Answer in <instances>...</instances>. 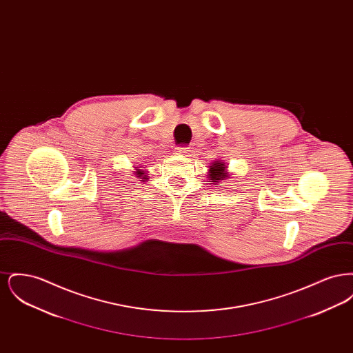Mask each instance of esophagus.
Returning <instances> with one entry per match:
<instances>
[{
  "label": "esophagus",
  "instance_id": "obj_1",
  "mask_svg": "<svg viewBox=\"0 0 353 353\" xmlns=\"http://www.w3.org/2000/svg\"><path fill=\"white\" fill-rule=\"evenodd\" d=\"M176 152H177V153H180V154H185V153L188 152V148H185V147H177V148H176Z\"/></svg>",
  "mask_w": 353,
  "mask_h": 353
}]
</instances>
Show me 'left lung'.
Segmentation results:
<instances>
[{
	"instance_id": "obj_1",
	"label": "left lung",
	"mask_w": 353,
	"mask_h": 353,
	"mask_svg": "<svg viewBox=\"0 0 353 353\" xmlns=\"http://www.w3.org/2000/svg\"><path fill=\"white\" fill-rule=\"evenodd\" d=\"M230 177V173L228 172V165H225L223 160L217 159L213 161L208 170V179L210 180L209 183L213 185L221 184V181L228 180Z\"/></svg>"
}]
</instances>
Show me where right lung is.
I'll use <instances>...</instances> for the list:
<instances>
[{"mask_svg":"<svg viewBox=\"0 0 353 353\" xmlns=\"http://www.w3.org/2000/svg\"><path fill=\"white\" fill-rule=\"evenodd\" d=\"M144 168H145L144 165H143V167H140V165H134V174L137 177V179H140V181H141V183H145V181L150 179V176H148V170Z\"/></svg>","mask_w":353,"mask_h":353,"instance_id":"right-lung-1","label":"right lung"}]
</instances>
